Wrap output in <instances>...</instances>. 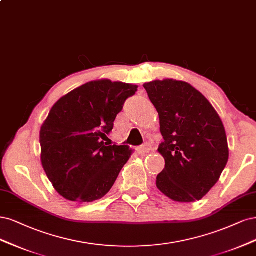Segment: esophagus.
<instances>
[{
  "mask_svg": "<svg viewBox=\"0 0 256 256\" xmlns=\"http://www.w3.org/2000/svg\"><path fill=\"white\" fill-rule=\"evenodd\" d=\"M136 151L140 155H146L148 152L150 151V146H146H146H140L136 148Z\"/></svg>",
  "mask_w": 256,
  "mask_h": 256,
  "instance_id": "34e87169",
  "label": "esophagus"
}]
</instances>
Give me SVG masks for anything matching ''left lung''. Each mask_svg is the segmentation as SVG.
<instances>
[{"instance_id":"8db88e82","label":"left lung","mask_w":256,"mask_h":256,"mask_svg":"<svg viewBox=\"0 0 256 256\" xmlns=\"http://www.w3.org/2000/svg\"><path fill=\"white\" fill-rule=\"evenodd\" d=\"M160 116L164 168L156 186L171 200H201L228 160L226 130L210 101L190 84L166 78L144 84Z\"/></svg>"}]
</instances>
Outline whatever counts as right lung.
Segmentation results:
<instances>
[{"instance_id": "right-lung-1", "label": "right lung", "mask_w": 256, "mask_h": 256, "mask_svg": "<svg viewBox=\"0 0 256 256\" xmlns=\"http://www.w3.org/2000/svg\"><path fill=\"white\" fill-rule=\"evenodd\" d=\"M137 85L92 80L57 101L40 128L41 164L55 190L74 202H94L108 192L133 150L107 146L114 121Z\"/></svg>"}]
</instances>
